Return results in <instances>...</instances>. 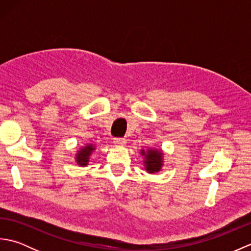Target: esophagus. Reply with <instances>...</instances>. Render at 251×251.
Wrapping results in <instances>:
<instances>
[{
	"label": "esophagus",
	"instance_id": "34e87169",
	"mask_svg": "<svg viewBox=\"0 0 251 251\" xmlns=\"http://www.w3.org/2000/svg\"><path fill=\"white\" fill-rule=\"evenodd\" d=\"M113 143L115 146H124L126 143V139L125 138H115Z\"/></svg>",
	"mask_w": 251,
	"mask_h": 251
}]
</instances>
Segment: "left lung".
Here are the masks:
<instances>
[{
    "label": "left lung",
    "instance_id": "left-lung-1",
    "mask_svg": "<svg viewBox=\"0 0 251 251\" xmlns=\"http://www.w3.org/2000/svg\"><path fill=\"white\" fill-rule=\"evenodd\" d=\"M141 155L145 156V167L148 173L153 174L161 170L163 166V153L157 149H148L147 151L141 150Z\"/></svg>",
    "mask_w": 251,
    "mask_h": 251
}]
</instances>
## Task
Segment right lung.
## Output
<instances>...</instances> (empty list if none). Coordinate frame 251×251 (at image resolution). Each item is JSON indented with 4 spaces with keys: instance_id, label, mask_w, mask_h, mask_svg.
Instances as JSON below:
<instances>
[{
    "instance_id": "1",
    "label": "right lung",
    "mask_w": 251,
    "mask_h": 251,
    "mask_svg": "<svg viewBox=\"0 0 251 251\" xmlns=\"http://www.w3.org/2000/svg\"><path fill=\"white\" fill-rule=\"evenodd\" d=\"M94 150H95V146L92 145V143H89V145H86L85 147H83L81 150L77 151L75 161L79 166H86L89 162V156L92 155Z\"/></svg>"
}]
</instances>
